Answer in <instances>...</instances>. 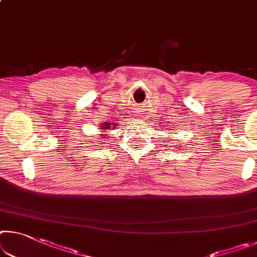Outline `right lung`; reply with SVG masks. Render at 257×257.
<instances>
[{"instance_id":"add662e5","label":"right lung","mask_w":257,"mask_h":257,"mask_svg":"<svg viewBox=\"0 0 257 257\" xmlns=\"http://www.w3.org/2000/svg\"><path fill=\"white\" fill-rule=\"evenodd\" d=\"M117 123H115V122H113V123H111V122H104V123H101V125H100V128H98L100 132H103V133H105V132H107V130H109V129H113V127L114 125H116ZM103 136H106V134H103V135H101V137L100 138H103Z\"/></svg>"}]
</instances>
